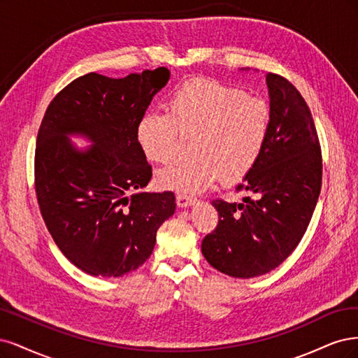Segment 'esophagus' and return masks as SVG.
I'll return each mask as SVG.
<instances>
[{"instance_id":"esophagus-1","label":"esophagus","mask_w":358,"mask_h":358,"mask_svg":"<svg viewBox=\"0 0 358 358\" xmlns=\"http://www.w3.org/2000/svg\"><path fill=\"white\" fill-rule=\"evenodd\" d=\"M194 202H196V198H193V196L177 194V205L181 206V208H186V206H190Z\"/></svg>"}]
</instances>
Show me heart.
<instances>
[{"label": "heart", "instance_id": "obj_1", "mask_svg": "<svg viewBox=\"0 0 358 358\" xmlns=\"http://www.w3.org/2000/svg\"><path fill=\"white\" fill-rule=\"evenodd\" d=\"M168 113L148 111L138 122L136 141L152 164L168 166L190 138L193 153L157 176L160 186L196 192L220 177L244 178L255 168L271 129L268 102L214 78L196 77L172 92Z\"/></svg>", "mask_w": 358, "mask_h": 358}]
</instances>
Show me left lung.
<instances>
[{"mask_svg":"<svg viewBox=\"0 0 358 358\" xmlns=\"http://www.w3.org/2000/svg\"><path fill=\"white\" fill-rule=\"evenodd\" d=\"M271 129L263 152L236 192L241 203L214 199L218 224L202 241L213 268L235 278L268 273L305 235L321 190L322 157L313 114L282 76L268 73Z\"/></svg>","mask_w":358,"mask_h":358,"instance_id":"8db88e82","label":"left lung"}]
</instances>
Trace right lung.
<instances>
[{
	"label": "right lung",
	"instance_id": "right-lung-1",
	"mask_svg": "<svg viewBox=\"0 0 358 358\" xmlns=\"http://www.w3.org/2000/svg\"><path fill=\"white\" fill-rule=\"evenodd\" d=\"M168 80L164 66L123 78L89 73L44 113L34 160L38 206L64 256L89 275L116 278L140 268L176 211L172 192H141L153 172L136 141L138 122ZM70 133L94 145L80 152Z\"/></svg>",
	"mask_w": 358,
	"mask_h": 358
}]
</instances>
